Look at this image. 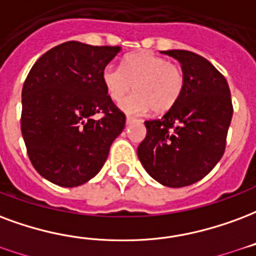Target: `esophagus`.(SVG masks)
Returning <instances> with one entry per match:
<instances>
[{"label":"esophagus","instance_id":"1","mask_svg":"<svg viewBox=\"0 0 256 256\" xmlns=\"http://www.w3.org/2000/svg\"><path fill=\"white\" fill-rule=\"evenodd\" d=\"M136 122H140V119L133 118V116H130V115L126 116V123H128V124H132V123H136Z\"/></svg>","mask_w":256,"mask_h":256}]
</instances>
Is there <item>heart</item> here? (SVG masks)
<instances>
[{
	"mask_svg": "<svg viewBox=\"0 0 256 256\" xmlns=\"http://www.w3.org/2000/svg\"><path fill=\"white\" fill-rule=\"evenodd\" d=\"M103 84L114 102L124 99L122 110L128 114H144L149 110L166 112L175 107L186 88V74L180 66L150 51H140L126 56L122 66L110 64L104 68Z\"/></svg>",
	"mask_w": 256,
	"mask_h": 256,
	"instance_id": "heart-1",
	"label": "heart"
}]
</instances>
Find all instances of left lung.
<instances>
[{"label":"left lung","instance_id":"1","mask_svg":"<svg viewBox=\"0 0 256 256\" xmlns=\"http://www.w3.org/2000/svg\"><path fill=\"white\" fill-rule=\"evenodd\" d=\"M180 62L186 88L162 119L146 120L138 158L153 179L184 187L205 178L222 157L234 114L225 77L209 60L186 50L162 51Z\"/></svg>","mask_w":256,"mask_h":256}]
</instances>
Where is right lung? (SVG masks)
<instances>
[{"label": "right lung", "mask_w": 256, "mask_h": 256, "mask_svg": "<svg viewBox=\"0 0 256 256\" xmlns=\"http://www.w3.org/2000/svg\"><path fill=\"white\" fill-rule=\"evenodd\" d=\"M119 47L65 42L32 66L22 92V134L32 166L62 187L81 186L102 170L126 115L103 84ZM102 113V118L92 116Z\"/></svg>", "instance_id": "obj_1"}]
</instances>
